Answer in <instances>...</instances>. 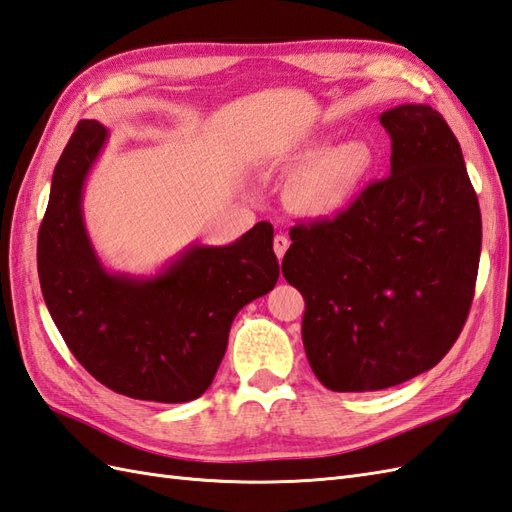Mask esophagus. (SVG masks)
Segmentation results:
<instances>
[{
  "label": "esophagus",
  "mask_w": 512,
  "mask_h": 512,
  "mask_svg": "<svg viewBox=\"0 0 512 512\" xmlns=\"http://www.w3.org/2000/svg\"><path fill=\"white\" fill-rule=\"evenodd\" d=\"M288 246H290L288 235H283V233L275 235V242H272V248H275V255H277L279 259H283L285 251H288Z\"/></svg>",
  "instance_id": "34e87169"
}]
</instances>
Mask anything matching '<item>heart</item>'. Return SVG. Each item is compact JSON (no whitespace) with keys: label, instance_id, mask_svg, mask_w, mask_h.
<instances>
[{"label":"heart","instance_id":"1","mask_svg":"<svg viewBox=\"0 0 512 512\" xmlns=\"http://www.w3.org/2000/svg\"><path fill=\"white\" fill-rule=\"evenodd\" d=\"M299 165H310L296 189V202L310 216H329L358 192L375 165V152L366 141H347L327 148L312 141L294 154Z\"/></svg>","mask_w":512,"mask_h":512}]
</instances>
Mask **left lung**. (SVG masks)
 <instances>
[{"instance_id": "obj_1", "label": "left lung", "mask_w": 512, "mask_h": 512, "mask_svg": "<svg viewBox=\"0 0 512 512\" xmlns=\"http://www.w3.org/2000/svg\"><path fill=\"white\" fill-rule=\"evenodd\" d=\"M390 176L334 220L299 224L281 272L305 299L303 347L320 384L384 390L441 362L473 301L482 218L458 139L427 104L379 115Z\"/></svg>"}]
</instances>
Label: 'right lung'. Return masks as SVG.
<instances>
[{"label":"right lung","instance_id":"add662e5","mask_svg":"<svg viewBox=\"0 0 512 512\" xmlns=\"http://www.w3.org/2000/svg\"><path fill=\"white\" fill-rule=\"evenodd\" d=\"M109 139L82 120L58 159L37 266L47 310L76 360L120 395L185 403L205 392L233 318L279 279L275 229L257 222L227 246L189 244L154 275L113 272L87 233L82 192Z\"/></svg>","mask_w":512,"mask_h":512}]
</instances>
